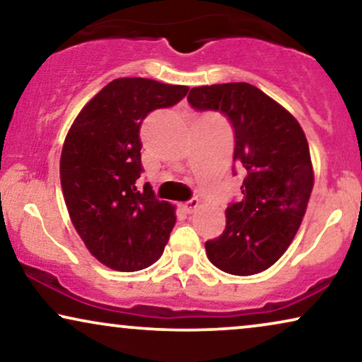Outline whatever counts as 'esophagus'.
Listing matches in <instances>:
<instances>
[{
	"instance_id": "esophagus-1",
	"label": "esophagus",
	"mask_w": 362,
	"mask_h": 362,
	"mask_svg": "<svg viewBox=\"0 0 362 362\" xmlns=\"http://www.w3.org/2000/svg\"><path fill=\"white\" fill-rule=\"evenodd\" d=\"M198 208H199V199L198 198H191L189 201H186V203L182 204V209H185L187 214L194 213V211Z\"/></svg>"
}]
</instances>
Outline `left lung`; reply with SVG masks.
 Masks as SVG:
<instances>
[{
    "label": "left lung",
    "instance_id": "left-lung-1",
    "mask_svg": "<svg viewBox=\"0 0 362 362\" xmlns=\"http://www.w3.org/2000/svg\"><path fill=\"white\" fill-rule=\"evenodd\" d=\"M187 101L231 121L234 161L244 173L243 198L228 206L226 229L206 241V255L224 273H261L284 255L306 213L314 185L306 136L289 111L250 83L192 88Z\"/></svg>",
    "mask_w": 362,
    "mask_h": 362
}]
</instances>
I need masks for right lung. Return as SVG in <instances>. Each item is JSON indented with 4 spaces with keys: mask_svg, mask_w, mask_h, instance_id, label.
Returning <instances> with one entry per match:
<instances>
[{
    "mask_svg": "<svg viewBox=\"0 0 362 362\" xmlns=\"http://www.w3.org/2000/svg\"><path fill=\"white\" fill-rule=\"evenodd\" d=\"M187 86L119 78L83 107L64 139L59 175L73 226L88 251L116 271H139L163 255L175 206L136 181L143 173L139 128L149 112L175 106Z\"/></svg>",
    "mask_w": 362,
    "mask_h": 362,
    "instance_id": "right-lung-1",
    "label": "right lung"
}]
</instances>
